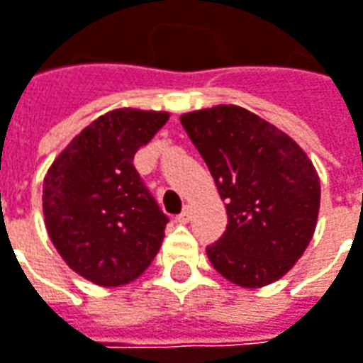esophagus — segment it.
I'll return each mask as SVG.
<instances>
[{
    "instance_id": "1",
    "label": "esophagus",
    "mask_w": 363,
    "mask_h": 363,
    "mask_svg": "<svg viewBox=\"0 0 363 363\" xmlns=\"http://www.w3.org/2000/svg\"><path fill=\"white\" fill-rule=\"evenodd\" d=\"M189 220H191V206H184V211L179 214V223L186 224Z\"/></svg>"
}]
</instances>
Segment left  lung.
I'll return each mask as SVG.
<instances>
[{"mask_svg":"<svg viewBox=\"0 0 363 363\" xmlns=\"http://www.w3.org/2000/svg\"><path fill=\"white\" fill-rule=\"evenodd\" d=\"M181 123L226 202L228 224L208 260L240 288L280 280L316 230V167L290 135L238 105L191 111Z\"/></svg>","mask_w":363,"mask_h":363,"instance_id":"obj_1","label":"left lung"}]
</instances>
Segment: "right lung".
Instances as JSON below:
<instances>
[{
    "label": "right lung",
    "instance_id": "add662e5",
    "mask_svg": "<svg viewBox=\"0 0 363 363\" xmlns=\"http://www.w3.org/2000/svg\"><path fill=\"white\" fill-rule=\"evenodd\" d=\"M169 117L167 111H109L75 135L47 169L41 196L47 234L65 264L93 284H129L161 248L169 218L133 159Z\"/></svg>",
    "mask_w": 363,
    "mask_h": 363
}]
</instances>
